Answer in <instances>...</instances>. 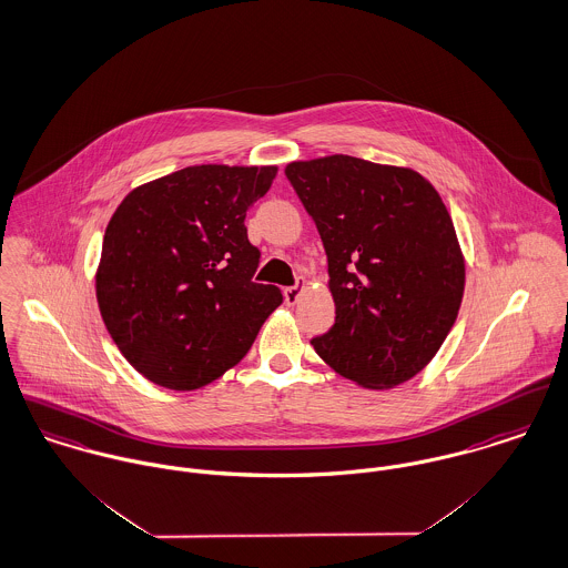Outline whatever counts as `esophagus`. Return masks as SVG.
Wrapping results in <instances>:
<instances>
[{
  "label": "esophagus",
  "instance_id": "esophagus-1",
  "mask_svg": "<svg viewBox=\"0 0 568 568\" xmlns=\"http://www.w3.org/2000/svg\"><path fill=\"white\" fill-rule=\"evenodd\" d=\"M302 291H304V284H295V286H288V288L284 291V300H286V304H288V306L297 304V302H300V295H302Z\"/></svg>",
  "mask_w": 568,
  "mask_h": 568
}]
</instances>
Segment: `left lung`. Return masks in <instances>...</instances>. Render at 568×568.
Segmentation results:
<instances>
[{
	"instance_id": "1",
	"label": "left lung",
	"mask_w": 568,
	"mask_h": 568,
	"mask_svg": "<svg viewBox=\"0 0 568 568\" xmlns=\"http://www.w3.org/2000/svg\"><path fill=\"white\" fill-rule=\"evenodd\" d=\"M321 234L336 321L314 352L362 388L423 371L465 295V256L438 191L413 169L354 155L284 169Z\"/></svg>"
}]
</instances>
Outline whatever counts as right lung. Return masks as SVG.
I'll use <instances>...</instances> for the list:
<instances>
[{
    "label": "right lung",
    "mask_w": 568,
    "mask_h": 568,
    "mask_svg": "<svg viewBox=\"0 0 568 568\" xmlns=\"http://www.w3.org/2000/svg\"><path fill=\"white\" fill-rule=\"evenodd\" d=\"M277 166L197 164L158 178L114 210L95 275L105 329L141 375L171 390L221 377L282 304L256 284L247 210Z\"/></svg>",
    "instance_id": "1"
}]
</instances>
